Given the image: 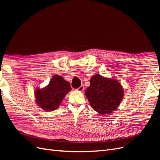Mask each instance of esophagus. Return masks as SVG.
I'll return each instance as SVG.
<instances>
[{
  "instance_id": "obj_1",
  "label": "esophagus",
  "mask_w": 160,
  "mask_h": 160,
  "mask_svg": "<svg viewBox=\"0 0 160 160\" xmlns=\"http://www.w3.org/2000/svg\"><path fill=\"white\" fill-rule=\"evenodd\" d=\"M83 89H84V85H81L77 90V91H83Z\"/></svg>"
}]
</instances>
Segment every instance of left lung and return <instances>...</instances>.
<instances>
[{"label": "left lung", "mask_w": 160, "mask_h": 160, "mask_svg": "<svg viewBox=\"0 0 160 160\" xmlns=\"http://www.w3.org/2000/svg\"><path fill=\"white\" fill-rule=\"evenodd\" d=\"M90 83L85 95L95 111L100 114H107L118 108L124 92L117 80L96 74L91 77Z\"/></svg>", "instance_id": "obj_1"}]
</instances>
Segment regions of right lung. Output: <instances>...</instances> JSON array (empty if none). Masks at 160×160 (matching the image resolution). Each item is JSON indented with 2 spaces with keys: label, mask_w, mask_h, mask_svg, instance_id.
I'll return each instance as SVG.
<instances>
[{
  "label": "right lung",
  "mask_w": 160,
  "mask_h": 160,
  "mask_svg": "<svg viewBox=\"0 0 160 160\" xmlns=\"http://www.w3.org/2000/svg\"><path fill=\"white\" fill-rule=\"evenodd\" d=\"M71 90L70 83L59 75H55L49 84L35 92L37 104L43 110L51 111L58 108L67 93Z\"/></svg>",
  "instance_id": "add662e5"
}]
</instances>
